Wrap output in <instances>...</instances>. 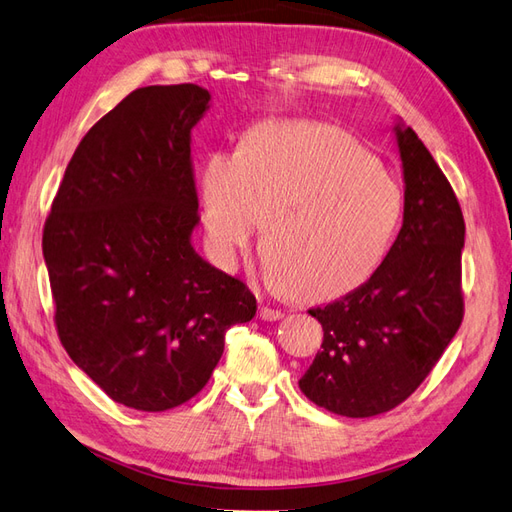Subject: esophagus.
I'll list each match as a JSON object with an SVG mask.
<instances>
[{
	"label": "esophagus",
	"instance_id": "esophagus-1",
	"mask_svg": "<svg viewBox=\"0 0 512 512\" xmlns=\"http://www.w3.org/2000/svg\"><path fill=\"white\" fill-rule=\"evenodd\" d=\"M259 318H261V320H279V318H283V312L279 310V307L261 305V307H259Z\"/></svg>",
	"mask_w": 512,
	"mask_h": 512
}]
</instances>
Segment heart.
<instances>
[{"label": "heart", "mask_w": 512, "mask_h": 512, "mask_svg": "<svg viewBox=\"0 0 512 512\" xmlns=\"http://www.w3.org/2000/svg\"><path fill=\"white\" fill-rule=\"evenodd\" d=\"M202 227L224 261L246 251L259 220L285 288L327 296L362 283L399 233V181L358 139L325 124H261L235 157L216 152L198 178Z\"/></svg>", "instance_id": "obj_1"}]
</instances>
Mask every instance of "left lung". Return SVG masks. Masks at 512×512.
Masks as SVG:
<instances>
[{
	"label": "left lung",
	"instance_id": "1",
	"mask_svg": "<svg viewBox=\"0 0 512 512\" xmlns=\"http://www.w3.org/2000/svg\"><path fill=\"white\" fill-rule=\"evenodd\" d=\"M397 141L406 209L395 244L371 279L307 310L323 325V344L299 388L340 417H375L406 401L465 316L460 202L410 126L397 128Z\"/></svg>",
	"mask_w": 512,
	"mask_h": 512
}]
</instances>
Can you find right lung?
I'll list each match as a JSON object with an SVG mask.
<instances>
[{"instance_id": "obj_1", "label": "right lung", "mask_w": 512, "mask_h": 512, "mask_svg": "<svg viewBox=\"0 0 512 512\" xmlns=\"http://www.w3.org/2000/svg\"><path fill=\"white\" fill-rule=\"evenodd\" d=\"M209 91L141 87L95 122L43 227L61 344L106 395L141 412L205 388L231 325L257 301L192 248V128Z\"/></svg>"}]
</instances>
